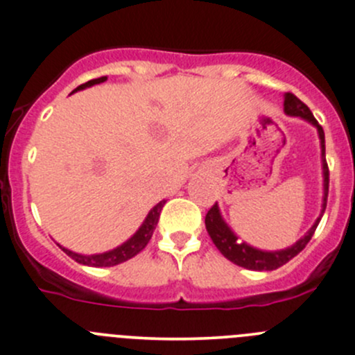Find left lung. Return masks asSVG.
I'll list each match as a JSON object with an SVG mask.
<instances>
[{
	"instance_id": "1",
	"label": "left lung",
	"mask_w": 355,
	"mask_h": 355,
	"mask_svg": "<svg viewBox=\"0 0 355 355\" xmlns=\"http://www.w3.org/2000/svg\"><path fill=\"white\" fill-rule=\"evenodd\" d=\"M284 108L285 113L290 114V116H299L302 120L309 121L313 123L314 127L318 128V134H320V142H321V161H323V209H321L320 218L314 221L313 227L309 228L306 235L302 239L295 242L293 245L287 247V249L282 250H261L256 249V247L245 244V242L239 241L237 235L232 232V228L225 223V220L221 218L220 207L218 204H214L206 214V230L209 234L211 241L213 244L218 247L221 254L227 257L228 261H232L237 266L247 268V270H254V271H271L277 270V268L284 266L285 263H288L292 257H295L304 247L307 245V242L311 241V237L316 232L318 223H320L321 216H323L324 209H327V199H328V185H330V171H328V163H327V156H324V132L323 127L318 123V120L314 118V114L311 113V110L300 101L297 96H293L292 92H287L285 94V101H284Z\"/></svg>"
}]
</instances>
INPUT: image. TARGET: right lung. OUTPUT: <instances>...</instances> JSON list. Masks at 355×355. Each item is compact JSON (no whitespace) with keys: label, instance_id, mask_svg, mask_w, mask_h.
<instances>
[{"label":"right lung","instance_id":"right-lung-1","mask_svg":"<svg viewBox=\"0 0 355 355\" xmlns=\"http://www.w3.org/2000/svg\"><path fill=\"white\" fill-rule=\"evenodd\" d=\"M106 78L108 77L92 78V80L85 82V84L78 85L73 92L82 91V89H85V87H91V85L101 84V82H105ZM164 202H166L164 199L159 200V202H157L156 206L149 211L148 216H146V220H144V223L141 225V228H139V230L135 232V234L132 235L127 242H123L121 245H118L116 249H111V250H108V252H103V254H91V256H85V254H77V252H73V250L65 249V247H62V245L60 247H62V250L67 254V256H70L71 259L77 261L78 264H85V266L106 268V266H116V264L125 263V261H128V259H132L134 256H137V254L141 252L146 245H148V242L151 241L153 232H155L157 221H159V213H161V209H163Z\"/></svg>","mask_w":355,"mask_h":355}]
</instances>
